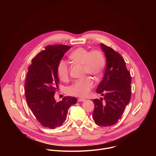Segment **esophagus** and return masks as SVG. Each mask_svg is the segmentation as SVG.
Masks as SVG:
<instances>
[{"mask_svg":"<svg viewBox=\"0 0 156 156\" xmlns=\"http://www.w3.org/2000/svg\"><path fill=\"white\" fill-rule=\"evenodd\" d=\"M85 101H86V99H83V98H78V102H84Z\"/></svg>","mask_w":156,"mask_h":156,"instance_id":"esophagus-1","label":"esophagus"}]
</instances>
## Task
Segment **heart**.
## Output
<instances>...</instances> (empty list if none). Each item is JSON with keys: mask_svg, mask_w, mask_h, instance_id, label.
Wrapping results in <instances>:
<instances>
[{"mask_svg": "<svg viewBox=\"0 0 156 156\" xmlns=\"http://www.w3.org/2000/svg\"><path fill=\"white\" fill-rule=\"evenodd\" d=\"M69 58L75 63L83 65L85 74L93 76L99 75L105 65L104 56L99 50L90 51L86 48H79L70 54ZM57 72L62 80H66L69 78L70 72L69 64L63 60H60L57 66ZM94 85L93 80L90 77H87L83 80H78L70 86L67 88V93L73 96L86 97L90 94Z\"/></svg>", "mask_w": 156, "mask_h": 156, "instance_id": "1", "label": "heart"}]
</instances>
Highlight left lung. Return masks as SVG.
I'll use <instances>...</instances> for the list:
<instances>
[{
  "label": "left lung",
  "instance_id": "obj_1",
  "mask_svg": "<svg viewBox=\"0 0 156 156\" xmlns=\"http://www.w3.org/2000/svg\"><path fill=\"white\" fill-rule=\"evenodd\" d=\"M101 46L105 53L107 65L96 92L104 96L105 101L103 102L102 98L93 101V117L98 125L108 126L117 123L129 102L131 78L122 55L104 44H101Z\"/></svg>",
  "mask_w": 156,
  "mask_h": 156
}]
</instances>
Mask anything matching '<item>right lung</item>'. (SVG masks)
Masks as SVG:
<instances>
[{"instance_id":"obj_1","label":"right lung","mask_w":156,"mask_h":156,"mask_svg":"<svg viewBox=\"0 0 156 156\" xmlns=\"http://www.w3.org/2000/svg\"><path fill=\"white\" fill-rule=\"evenodd\" d=\"M71 47L49 45L31 60L28 67L25 93L27 104L37 120L44 127L54 129L63 125L69 108L77 102L76 98L66 96L56 102L54 94L59 84L57 66Z\"/></svg>"}]
</instances>
